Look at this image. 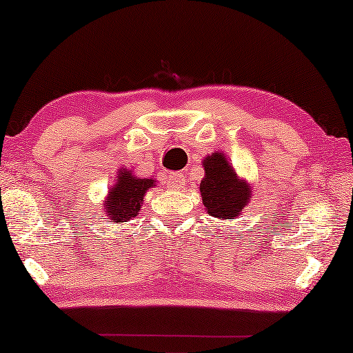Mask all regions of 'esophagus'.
Returning a JSON list of instances; mask_svg holds the SVG:
<instances>
[{
    "label": "esophagus",
    "instance_id": "esophagus-1",
    "mask_svg": "<svg viewBox=\"0 0 353 353\" xmlns=\"http://www.w3.org/2000/svg\"><path fill=\"white\" fill-rule=\"evenodd\" d=\"M167 183L168 186L173 188V190H180V188L185 186V176L181 173H170L167 176Z\"/></svg>",
    "mask_w": 353,
    "mask_h": 353
}]
</instances>
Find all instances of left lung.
<instances>
[{
  "mask_svg": "<svg viewBox=\"0 0 353 353\" xmlns=\"http://www.w3.org/2000/svg\"><path fill=\"white\" fill-rule=\"evenodd\" d=\"M202 165L205 176L202 178L199 191L207 214L225 221L236 219L252 199L249 185L236 175L223 152L207 156Z\"/></svg>",
  "mask_w": 353,
  "mask_h": 353,
  "instance_id": "8db88e82",
  "label": "left lung"
}]
</instances>
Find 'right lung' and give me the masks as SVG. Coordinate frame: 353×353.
Listing matches in <instances>:
<instances>
[{"mask_svg": "<svg viewBox=\"0 0 353 353\" xmlns=\"http://www.w3.org/2000/svg\"><path fill=\"white\" fill-rule=\"evenodd\" d=\"M152 186H156L152 178H138L130 170H120L119 180L110 186L108 199L104 201L105 214L115 223L130 221L141 210L144 192Z\"/></svg>", "mask_w": 353, "mask_h": 353, "instance_id": "1", "label": "right lung"}]
</instances>
